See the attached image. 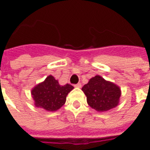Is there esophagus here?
I'll return each mask as SVG.
<instances>
[{
	"label": "esophagus",
	"mask_w": 150,
	"mask_h": 150,
	"mask_svg": "<svg viewBox=\"0 0 150 150\" xmlns=\"http://www.w3.org/2000/svg\"><path fill=\"white\" fill-rule=\"evenodd\" d=\"M75 88H80L82 87V85H81V83H77V84H75Z\"/></svg>",
	"instance_id": "34e87169"
}]
</instances>
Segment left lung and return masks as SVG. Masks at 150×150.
Wrapping results in <instances>:
<instances>
[{"instance_id": "left-lung-1", "label": "left lung", "mask_w": 150, "mask_h": 150, "mask_svg": "<svg viewBox=\"0 0 150 150\" xmlns=\"http://www.w3.org/2000/svg\"><path fill=\"white\" fill-rule=\"evenodd\" d=\"M87 96L88 105L97 112H106L116 108L120 103L121 90L114 83L108 81L100 75L90 79L82 88Z\"/></svg>"}]
</instances>
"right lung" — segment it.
I'll use <instances>...</instances> for the list:
<instances>
[{
  "instance_id": "obj_1",
  "label": "right lung",
  "mask_w": 150,
  "mask_h": 150,
  "mask_svg": "<svg viewBox=\"0 0 150 150\" xmlns=\"http://www.w3.org/2000/svg\"><path fill=\"white\" fill-rule=\"evenodd\" d=\"M73 88L68 83L60 85L54 76L49 75L44 81L34 86L31 90V96L36 107L48 112H55L64 105L67 96Z\"/></svg>"
}]
</instances>
